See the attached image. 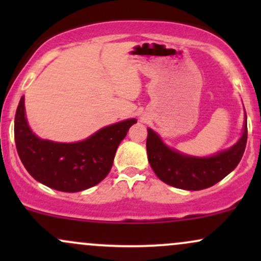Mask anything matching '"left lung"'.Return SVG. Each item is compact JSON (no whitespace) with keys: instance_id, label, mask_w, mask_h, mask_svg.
<instances>
[{"instance_id":"8db88e82","label":"left lung","mask_w":261,"mask_h":261,"mask_svg":"<svg viewBox=\"0 0 261 261\" xmlns=\"http://www.w3.org/2000/svg\"><path fill=\"white\" fill-rule=\"evenodd\" d=\"M147 131L148 162L155 175L170 187L184 190H202L222 180L241 162L248 139L247 115L243 135L238 142L226 151L206 158L179 153L164 145L153 130L147 128Z\"/></svg>"}]
</instances>
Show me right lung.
<instances>
[{"label": "right lung", "mask_w": 261, "mask_h": 261, "mask_svg": "<svg viewBox=\"0 0 261 261\" xmlns=\"http://www.w3.org/2000/svg\"><path fill=\"white\" fill-rule=\"evenodd\" d=\"M136 122V119H128L103 127L81 142L41 140L28 126L22 97L14 118V141L23 166L35 180L55 190L76 193L106 178L116 149Z\"/></svg>", "instance_id": "right-lung-1"}]
</instances>
